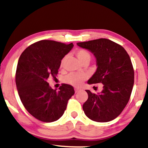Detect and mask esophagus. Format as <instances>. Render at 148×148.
I'll return each instance as SVG.
<instances>
[{"mask_svg": "<svg viewBox=\"0 0 148 148\" xmlns=\"http://www.w3.org/2000/svg\"><path fill=\"white\" fill-rule=\"evenodd\" d=\"M81 91V89L79 88H75V93H77L79 92H80Z\"/></svg>", "mask_w": 148, "mask_h": 148, "instance_id": "esophagus-1", "label": "esophagus"}]
</instances>
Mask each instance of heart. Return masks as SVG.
<instances>
[{"instance_id":"1","label":"heart","mask_w":148,"mask_h":148,"mask_svg":"<svg viewBox=\"0 0 148 148\" xmlns=\"http://www.w3.org/2000/svg\"><path fill=\"white\" fill-rule=\"evenodd\" d=\"M76 56L79 59L81 62H89L91 59V54L88 50L82 49V48H79V49L76 50L75 51ZM66 56H64L62 58L61 61H60V66H62L64 64V62L65 61ZM87 75L85 73H70L67 75H66L63 79V81L66 84L71 85L75 87H79L82 86L83 82L85 80H86Z\"/></svg>"}]
</instances>
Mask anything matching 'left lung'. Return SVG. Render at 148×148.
Instances as JSON below:
<instances>
[{
    "instance_id": "8db88e82",
    "label": "left lung",
    "mask_w": 148,
    "mask_h": 148,
    "mask_svg": "<svg viewBox=\"0 0 148 148\" xmlns=\"http://www.w3.org/2000/svg\"><path fill=\"white\" fill-rule=\"evenodd\" d=\"M92 52L98 68L89 84H102L100 94L86 90L88 98L83 105L91 120L106 123L116 119L128 103L134 84V69L130 56L120 44L106 38L78 42Z\"/></svg>"
}]
</instances>
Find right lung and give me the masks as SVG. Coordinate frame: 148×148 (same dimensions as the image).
<instances>
[{
	"label": "right lung",
	"instance_id": "obj_1",
	"mask_svg": "<svg viewBox=\"0 0 148 148\" xmlns=\"http://www.w3.org/2000/svg\"><path fill=\"white\" fill-rule=\"evenodd\" d=\"M73 47V43L43 40L31 44L20 56L15 74L18 94L25 108L38 120L59 119L75 94L70 85L62 84L56 92L47 82L49 77H56L62 58Z\"/></svg>",
	"mask_w": 148,
	"mask_h": 148
}]
</instances>
